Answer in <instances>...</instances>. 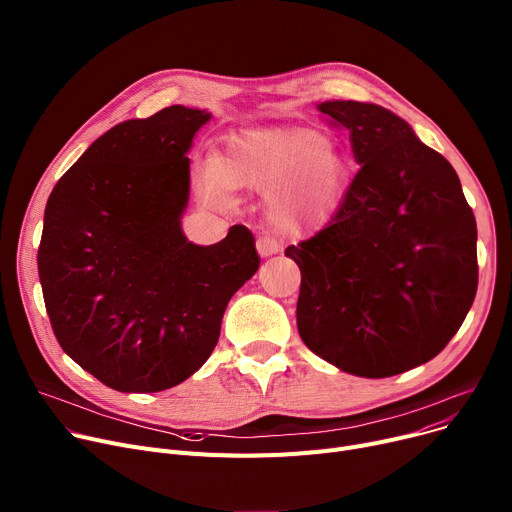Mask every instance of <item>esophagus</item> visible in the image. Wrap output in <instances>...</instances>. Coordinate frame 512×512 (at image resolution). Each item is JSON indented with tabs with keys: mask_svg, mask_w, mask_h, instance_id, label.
I'll return each mask as SVG.
<instances>
[{
	"mask_svg": "<svg viewBox=\"0 0 512 512\" xmlns=\"http://www.w3.org/2000/svg\"><path fill=\"white\" fill-rule=\"evenodd\" d=\"M256 248H258V254L262 258H268V256H275L283 250V244L279 242L277 237H270V235H262L258 242H256Z\"/></svg>",
	"mask_w": 512,
	"mask_h": 512,
	"instance_id": "1",
	"label": "esophagus"
}]
</instances>
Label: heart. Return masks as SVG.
Segmentation results:
<instances>
[{"label":"heart","mask_w":512,"mask_h":512,"mask_svg":"<svg viewBox=\"0 0 512 512\" xmlns=\"http://www.w3.org/2000/svg\"><path fill=\"white\" fill-rule=\"evenodd\" d=\"M351 161L343 144L304 126L252 128L229 136L217 163H204L196 186L204 200L225 204L231 188L268 194L279 229L324 225L345 198Z\"/></svg>","instance_id":"heart-1"}]
</instances>
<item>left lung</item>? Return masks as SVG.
I'll use <instances>...</instances> for the list:
<instances>
[{"label":"left lung","mask_w":512,"mask_h":512,"mask_svg":"<svg viewBox=\"0 0 512 512\" xmlns=\"http://www.w3.org/2000/svg\"><path fill=\"white\" fill-rule=\"evenodd\" d=\"M359 171L330 219L285 256L302 270L297 330L343 372L386 378L436 357L477 291V227L459 175L380 105L326 101Z\"/></svg>","instance_id":"obj_1"}]
</instances>
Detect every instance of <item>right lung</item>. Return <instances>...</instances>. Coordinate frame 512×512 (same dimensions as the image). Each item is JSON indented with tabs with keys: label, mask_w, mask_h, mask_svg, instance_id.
Listing matches in <instances>:
<instances>
[{
	"label": "right lung",
	"mask_w": 512,
	"mask_h": 512,
	"mask_svg": "<svg viewBox=\"0 0 512 512\" xmlns=\"http://www.w3.org/2000/svg\"><path fill=\"white\" fill-rule=\"evenodd\" d=\"M204 109L171 105L113 126L55 184L39 246L53 333L119 393H159L213 353L233 293L260 266L233 225L213 246L182 231L194 134Z\"/></svg>",
	"instance_id": "add662e5"
}]
</instances>
